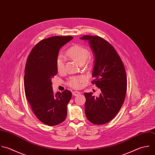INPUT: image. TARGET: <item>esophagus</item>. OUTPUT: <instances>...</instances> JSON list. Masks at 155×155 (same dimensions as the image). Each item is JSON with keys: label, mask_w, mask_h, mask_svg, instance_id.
Here are the masks:
<instances>
[{"label": "esophagus", "mask_w": 155, "mask_h": 155, "mask_svg": "<svg viewBox=\"0 0 155 155\" xmlns=\"http://www.w3.org/2000/svg\"><path fill=\"white\" fill-rule=\"evenodd\" d=\"M79 94H80V92H78V91H74V92H72V95L74 96H77Z\"/></svg>", "instance_id": "1"}]
</instances>
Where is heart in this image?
I'll return each instance as SVG.
<instances>
[{"label": "heart", "mask_w": 155, "mask_h": 155, "mask_svg": "<svg viewBox=\"0 0 155 155\" xmlns=\"http://www.w3.org/2000/svg\"><path fill=\"white\" fill-rule=\"evenodd\" d=\"M68 57L74 60L79 64L84 63L89 55V51L85 48L75 45L70 48L66 52ZM56 68L58 72H62L64 69V63L63 58L59 56L56 60ZM86 81V78L83 76L71 77L68 82V84L73 88L79 89Z\"/></svg>", "instance_id": "obj_1"}]
</instances>
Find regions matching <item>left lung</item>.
I'll return each instance as SVG.
<instances>
[{"label": "left lung", "mask_w": 155, "mask_h": 155, "mask_svg": "<svg viewBox=\"0 0 155 155\" xmlns=\"http://www.w3.org/2000/svg\"><path fill=\"white\" fill-rule=\"evenodd\" d=\"M95 55L92 84L100 89L98 97L92 92L84 93L85 114L96 125L111 121L122 107L127 91V77L124 64L114 48L97 35H84Z\"/></svg>", "instance_id": "1"}]
</instances>
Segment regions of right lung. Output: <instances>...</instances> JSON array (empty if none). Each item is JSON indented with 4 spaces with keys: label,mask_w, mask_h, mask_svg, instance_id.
<instances>
[{
    "label": "right lung",
    "mask_w": 155,
    "mask_h": 155,
    "mask_svg": "<svg viewBox=\"0 0 155 155\" xmlns=\"http://www.w3.org/2000/svg\"><path fill=\"white\" fill-rule=\"evenodd\" d=\"M73 38L54 36L41 40L28 55L24 76L25 95L37 118L52 126L64 121L72 93L64 90L54 94L51 79L57 75L56 60L60 49Z\"/></svg>",
    "instance_id": "obj_1"
}]
</instances>
